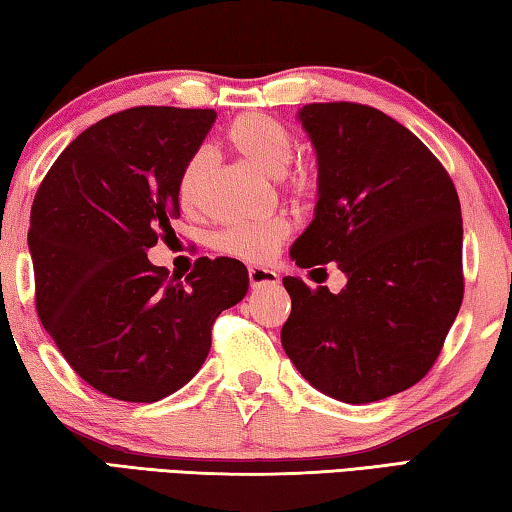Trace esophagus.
<instances>
[{
  "mask_svg": "<svg viewBox=\"0 0 512 512\" xmlns=\"http://www.w3.org/2000/svg\"><path fill=\"white\" fill-rule=\"evenodd\" d=\"M248 280H250V287H253V291H259L266 287L268 289L277 287V284H280V275H277L275 271H268V268H262V266H250Z\"/></svg>",
  "mask_w": 512,
  "mask_h": 512,
  "instance_id": "obj_1",
  "label": "esophagus"
}]
</instances>
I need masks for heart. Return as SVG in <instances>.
I'll return each instance as SVG.
<instances>
[{
  "label": "heart",
  "mask_w": 512,
  "mask_h": 512,
  "mask_svg": "<svg viewBox=\"0 0 512 512\" xmlns=\"http://www.w3.org/2000/svg\"><path fill=\"white\" fill-rule=\"evenodd\" d=\"M225 144L250 169L264 173L268 178H277L296 194H309L316 185L309 169H289L293 151H296V137L277 119L257 115V112L241 115L232 121L228 133H225ZM205 169L207 155L194 153L180 171L178 201L185 210H194L198 203ZM289 230L291 225L284 216L244 221L221 230L216 235V246L223 253L246 259V262H264V259L275 255V250L287 239Z\"/></svg>",
  "instance_id": "b5f03b06"
}]
</instances>
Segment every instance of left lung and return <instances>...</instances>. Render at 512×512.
<instances>
[{"label":"left lung","mask_w":512,"mask_h":512,"mask_svg":"<svg viewBox=\"0 0 512 512\" xmlns=\"http://www.w3.org/2000/svg\"><path fill=\"white\" fill-rule=\"evenodd\" d=\"M318 164L300 268L336 262L341 293L282 280V348L316 391L370 404L427 375L463 302V219L452 178L409 128L361 103H307ZM323 271V268H320Z\"/></svg>","instance_id":"8db88e82"}]
</instances>
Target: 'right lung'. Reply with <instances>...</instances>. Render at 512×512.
Here are the masks:
<instances>
[{"instance_id": "add662e5", "label": "right lung", "mask_w": 512, "mask_h": 512, "mask_svg": "<svg viewBox=\"0 0 512 512\" xmlns=\"http://www.w3.org/2000/svg\"><path fill=\"white\" fill-rule=\"evenodd\" d=\"M214 110L140 106L97 121L58 155L31 207L36 309L83 381L158 402L207 359L212 325L248 293L246 266L201 257L185 282L149 262L173 235L178 178Z\"/></svg>"}]
</instances>
